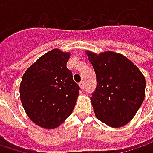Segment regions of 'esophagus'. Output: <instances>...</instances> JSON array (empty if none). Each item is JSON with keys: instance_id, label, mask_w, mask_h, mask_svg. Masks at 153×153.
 Instances as JSON below:
<instances>
[{"instance_id": "obj_1", "label": "esophagus", "mask_w": 153, "mask_h": 153, "mask_svg": "<svg viewBox=\"0 0 153 153\" xmlns=\"http://www.w3.org/2000/svg\"><path fill=\"white\" fill-rule=\"evenodd\" d=\"M80 88H81V89H84L85 88V82H84V81H82L81 82L79 83Z\"/></svg>"}]
</instances>
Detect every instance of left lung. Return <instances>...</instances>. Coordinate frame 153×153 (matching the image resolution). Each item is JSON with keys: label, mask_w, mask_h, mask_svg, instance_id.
<instances>
[{"label": "left lung", "mask_w": 153, "mask_h": 153, "mask_svg": "<svg viewBox=\"0 0 153 153\" xmlns=\"http://www.w3.org/2000/svg\"><path fill=\"white\" fill-rule=\"evenodd\" d=\"M96 74L97 87L90 98L95 117L111 128L132 120L145 99L146 79L127 57L112 51L86 50Z\"/></svg>", "instance_id": "obj_1"}]
</instances>
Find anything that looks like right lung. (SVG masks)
Instances as JSON below:
<instances>
[{
  "label": "right lung",
  "mask_w": 153,
  "mask_h": 153,
  "mask_svg": "<svg viewBox=\"0 0 153 153\" xmlns=\"http://www.w3.org/2000/svg\"><path fill=\"white\" fill-rule=\"evenodd\" d=\"M70 52L58 48L41 56L25 71L19 87L20 100L34 123L56 128L71 114L80 88L66 67Z\"/></svg>",
  "instance_id": "1"
}]
</instances>
